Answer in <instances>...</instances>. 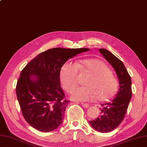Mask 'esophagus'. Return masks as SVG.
<instances>
[{"label": "esophagus", "instance_id": "1", "mask_svg": "<svg viewBox=\"0 0 147 147\" xmlns=\"http://www.w3.org/2000/svg\"><path fill=\"white\" fill-rule=\"evenodd\" d=\"M81 105H82V106H83V107H84V108H89V107H90L89 104H88V103H81Z\"/></svg>", "mask_w": 147, "mask_h": 147}]
</instances>
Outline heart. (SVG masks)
Returning a JSON list of instances; mask_svg holds the SVG:
<instances>
[{"instance_id": "b5f03b06", "label": "heart", "mask_w": 147, "mask_h": 147, "mask_svg": "<svg viewBox=\"0 0 147 147\" xmlns=\"http://www.w3.org/2000/svg\"><path fill=\"white\" fill-rule=\"evenodd\" d=\"M79 72L90 75L84 81V86L74 90L71 97L78 101H107L113 98L118 90L119 82L108 66L97 59H84L77 64L66 62L61 67L60 80L63 89L70 92L78 83Z\"/></svg>"}]
</instances>
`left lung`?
<instances>
[{
    "mask_svg": "<svg viewBox=\"0 0 147 147\" xmlns=\"http://www.w3.org/2000/svg\"><path fill=\"white\" fill-rule=\"evenodd\" d=\"M98 51L115 69L120 83L116 97L111 101L101 105V115L90 121L92 127L96 130L107 133L117 128L124 119L132 95L131 80L121 60L107 49Z\"/></svg>",
    "mask_w": 147,
    "mask_h": 147,
    "instance_id": "8db88e82",
    "label": "left lung"
}]
</instances>
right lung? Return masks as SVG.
<instances>
[{"label":"right lung","mask_w":147,"mask_h":147,"mask_svg":"<svg viewBox=\"0 0 147 147\" xmlns=\"http://www.w3.org/2000/svg\"><path fill=\"white\" fill-rule=\"evenodd\" d=\"M90 49L56 47L40 53L22 70L16 94L24 118L33 128L53 131L61 125L70 101L61 87L60 71L66 61ZM36 76L32 81L30 76Z\"/></svg>","instance_id":"add662e5"}]
</instances>
